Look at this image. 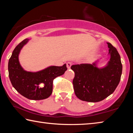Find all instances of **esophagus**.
<instances>
[{
  "label": "esophagus",
  "instance_id": "34e87169",
  "mask_svg": "<svg viewBox=\"0 0 133 133\" xmlns=\"http://www.w3.org/2000/svg\"><path fill=\"white\" fill-rule=\"evenodd\" d=\"M71 64H72L71 63H70V62L67 63V69H70V67L71 66Z\"/></svg>",
  "mask_w": 133,
  "mask_h": 133
}]
</instances>
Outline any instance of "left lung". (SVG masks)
<instances>
[{
  "instance_id": "left-lung-1",
  "label": "left lung",
  "mask_w": 133,
  "mask_h": 133,
  "mask_svg": "<svg viewBox=\"0 0 133 133\" xmlns=\"http://www.w3.org/2000/svg\"><path fill=\"white\" fill-rule=\"evenodd\" d=\"M108 44L109 61L104 67L93 64L72 65L75 73L73 84L76 96L81 100L98 102L109 96L115 90L120 81L122 64L117 49L110 43Z\"/></svg>"
}]
</instances>
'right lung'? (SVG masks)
Wrapping results in <instances>:
<instances>
[{"label": "right lung", "instance_id": "add662e5", "mask_svg": "<svg viewBox=\"0 0 133 133\" xmlns=\"http://www.w3.org/2000/svg\"><path fill=\"white\" fill-rule=\"evenodd\" d=\"M29 40H23L13 51L8 63L9 77L13 87L24 97L43 100L52 93L53 80L63 75L67 68L64 64L62 66H49L37 72L24 70L19 63V55Z\"/></svg>", "mask_w": 133, "mask_h": 133}]
</instances>
